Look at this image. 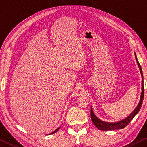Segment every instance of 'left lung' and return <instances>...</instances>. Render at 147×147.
I'll list each match as a JSON object with an SVG mask.
<instances>
[{
  "label": "left lung",
  "mask_w": 147,
  "mask_h": 147,
  "mask_svg": "<svg viewBox=\"0 0 147 147\" xmlns=\"http://www.w3.org/2000/svg\"><path fill=\"white\" fill-rule=\"evenodd\" d=\"M135 57H136V62H137V64L138 65V67H139L140 69L141 76H142V92H141V95H140V99L139 103L138 104L137 106H136L134 111L132 112V113L128 116V117H126V118H124V120H120V121L117 122H107L102 121L101 120H100L99 118L96 117V116L94 114L93 110H92V108L91 107V113H90L91 119L92 120V122H93V123L94 124V125H95L99 130H112L122 129V128H125L126 126H127L130 122H131V120H132V118L134 117V116H135L136 114L139 112L142 104V100H143V98H144V84H143L144 81H143V75H142L141 67H140V65L139 64V63H138L137 58H136V54H135Z\"/></svg>",
  "instance_id": "left-lung-1"
}]
</instances>
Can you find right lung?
I'll list each match as a JSON object with an SVG mask.
<instances>
[{
    "instance_id": "1",
    "label": "right lung",
    "mask_w": 147,
    "mask_h": 147,
    "mask_svg": "<svg viewBox=\"0 0 147 147\" xmlns=\"http://www.w3.org/2000/svg\"><path fill=\"white\" fill-rule=\"evenodd\" d=\"M59 128H60V127H59V128H57V129H56L55 130H54V131H53V132H51V133H50V134H51L55 133V132H57L58 131V130H59Z\"/></svg>"
}]
</instances>
